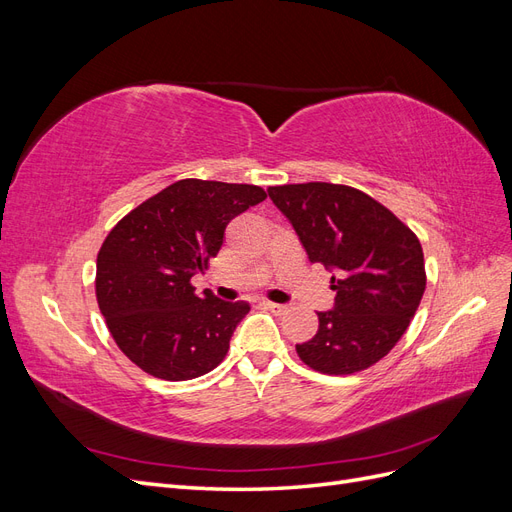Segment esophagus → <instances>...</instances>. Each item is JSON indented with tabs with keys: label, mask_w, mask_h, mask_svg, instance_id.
<instances>
[{
	"label": "esophagus",
	"mask_w": 512,
	"mask_h": 512,
	"mask_svg": "<svg viewBox=\"0 0 512 512\" xmlns=\"http://www.w3.org/2000/svg\"><path fill=\"white\" fill-rule=\"evenodd\" d=\"M262 305H265L267 309H271V312H273V314H277V316H282V314H286V312H288V305H282V303H271V301H265Z\"/></svg>",
	"instance_id": "esophagus-1"
}]
</instances>
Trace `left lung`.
Listing matches in <instances>:
<instances>
[{"label": "left lung", "mask_w": 512, "mask_h": 512, "mask_svg": "<svg viewBox=\"0 0 512 512\" xmlns=\"http://www.w3.org/2000/svg\"><path fill=\"white\" fill-rule=\"evenodd\" d=\"M267 192L309 262L335 271V305L318 312V333L297 344L301 361L329 376L378 363L406 333L423 299L421 241L395 213L350 185L312 181Z\"/></svg>", "instance_id": "1"}]
</instances>
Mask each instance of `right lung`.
I'll return each instance as SVG.
<instances>
[{
    "label": "right lung",
    "instance_id": "right-lung-1",
    "mask_svg": "<svg viewBox=\"0 0 512 512\" xmlns=\"http://www.w3.org/2000/svg\"><path fill=\"white\" fill-rule=\"evenodd\" d=\"M247 183L181 179L132 209L108 232L96 262V297L115 344L149 376L179 382L218 367L250 312L192 277L220 252L232 218L262 203Z\"/></svg>",
    "mask_w": 512,
    "mask_h": 512
}]
</instances>
